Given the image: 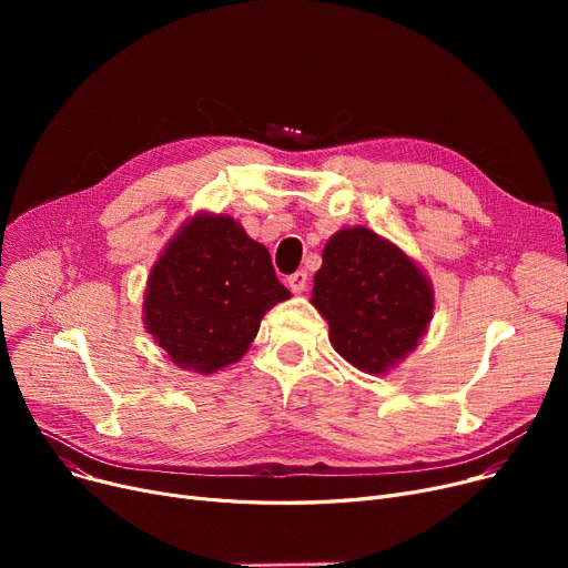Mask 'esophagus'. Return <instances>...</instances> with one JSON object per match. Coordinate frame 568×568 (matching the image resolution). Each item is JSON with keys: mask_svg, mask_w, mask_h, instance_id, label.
<instances>
[{"mask_svg": "<svg viewBox=\"0 0 568 568\" xmlns=\"http://www.w3.org/2000/svg\"><path fill=\"white\" fill-rule=\"evenodd\" d=\"M287 285H290V290H292L294 294L304 292V290H306V285H308V274L304 272V268H300V272L290 274V278H287Z\"/></svg>", "mask_w": 568, "mask_h": 568, "instance_id": "1", "label": "esophagus"}]
</instances>
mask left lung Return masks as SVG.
I'll return each instance as SVG.
<instances>
[{"label":"left lung","instance_id":"1","mask_svg":"<svg viewBox=\"0 0 568 568\" xmlns=\"http://www.w3.org/2000/svg\"><path fill=\"white\" fill-rule=\"evenodd\" d=\"M315 308L334 349L366 373H386L412 352L433 317V287L403 251L366 227L334 234L315 274Z\"/></svg>","mask_w":568,"mask_h":568}]
</instances>
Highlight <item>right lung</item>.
I'll list each match as a JSON object with an SVG mask.
<instances>
[{"label": "right lung", "instance_id": "1", "mask_svg": "<svg viewBox=\"0 0 568 568\" xmlns=\"http://www.w3.org/2000/svg\"><path fill=\"white\" fill-rule=\"evenodd\" d=\"M290 290L272 255L227 216H195L154 264L144 294L146 332L189 371L242 359L262 315Z\"/></svg>", "mask_w": 568, "mask_h": 568}]
</instances>
